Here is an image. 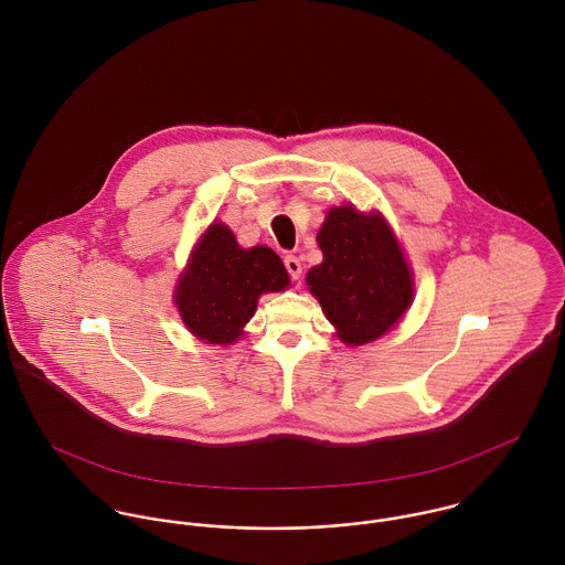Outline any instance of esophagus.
Returning <instances> with one entry per match:
<instances>
[{"label": "esophagus", "instance_id": "esophagus-1", "mask_svg": "<svg viewBox=\"0 0 565 565\" xmlns=\"http://www.w3.org/2000/svg\"><path fill=\"white\" fill-rule=\"evenodd\" d=\"M285 267H287V271L294 280H298L302 276V263H300L298 256H291V254L285 256Z\"/></svg>", "mask_w": 565, "mask_h": 565}]
</instances>
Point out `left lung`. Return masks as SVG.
<instances>
[{"mask_svg": "<svg viewBox=\"0 0 565 565\" xmlns=\"http://www.w3.org/2000/svg\"><path fill=\"white\" fill-rule=\"evenodd\" d=\"M318 243L323 260L307 274V285L343 343H370L401 322L413 298L411 269L379 213L332 209Z\"/></svg>", "mask_w": 565, "mask_h": 565, "instance_id": "left-lung-1", "label": "left lung"}]
</instances>
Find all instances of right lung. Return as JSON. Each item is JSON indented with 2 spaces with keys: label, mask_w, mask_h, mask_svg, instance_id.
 Listing matches in <instances>:
<instances>
[{
  "label": "right lung",
  "mask_w": 565,
  "mask_h": 565,
  "mask_svg": "<svg viewBox=\"0 0 565 565\" xmlns=\"http://www.w3.org/2000/svg\"><path fill=\"white\" fill-rule=\"evenodd\" d=\"M287 285V269L274 249H242L226 226L213 224L180 278L175 305L198 339L228 345L242 337L258 296L282 291Z\"/></svg>",
  "instance_id": "add662e5"
}]
</instances>
